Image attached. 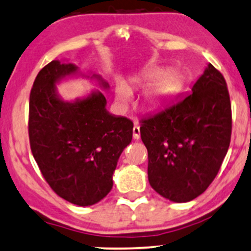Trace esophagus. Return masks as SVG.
Returning a JSON list of instances; mask_svg holds the SVG:
<instances>
[{
  "label": "esophagus",
  "mask_w": 251,
  "mask_h": 251,
  "mask_svg": "<svg viewBox=\"0 0 251 251\" xmlns=\"http://www.w3.org/2000/svg\"><path fill=\"white\" fill-rule=\"evenodd\" d=\"M132 136H134L135 140H140L141 137V131H140V126H135L134 128H132Z\"/></svg>",
  "instance_id": "1"
}]
</instances>
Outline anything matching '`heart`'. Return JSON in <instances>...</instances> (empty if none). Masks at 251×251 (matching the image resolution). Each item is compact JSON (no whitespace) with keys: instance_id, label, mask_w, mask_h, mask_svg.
<instances>
[{"instance_id":"heart-1","label":"heart","mask_w":251,"mask_h":251,"mask_svg":"<svg viewBox=\"0 0 251 251\" xmlns=\"http://www.w3.org/2000/svg\"><path fill=\"white\" fill-rule=\"evenodd\" d=\"M156 79L147 88L144 99L151 105H160L173 94L179 82V75L176 70L169 69L163 73L161 69H148L138 73L132 77V82L136 85L149 83L152 79ZM117 101L121 104H126L131 99V91L125 84H120L116 91Z\"/></svg>"}]
</instances>
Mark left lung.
I'll use <instances>...</instances> for the list:
<instances>
[{"label":"left lung","mask_w":251,"mask_h":251,"mask_svg":"<svg viewBox=\"0 0 251 251\" xmlns=\"http://www.w3.org/2000/svg\"><path fill=\"white\" fill-rule=\"evenodd\" d=\"M140 131L152 189L176 203L201 195L230 144L231 104L222 74L209 63L189 93L142 120Z\"/></svg>","instance_id":"obj_1"}]
</instances>
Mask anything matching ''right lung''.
I'll return each instance as SVG.
<instances>
[{
    "mask_svg": "<svg viewBox=\"0 0 251 251\" xmlns=\"http://www.w3.org/2000/svg\"><path fill=\"white\" fill-rule=\"evenodd\" d=\"M90 79L109 90L101 75L83 74L76 64L55 60L38 73L29 101V140L43 177L66 201L89 207L113 188L122 151L132 138V122L107 110L99 89L64 101L57 85L68 78Z\"/></svg>",
    "mask_w": 251,
    "mask_h": 251,
    "instance_id": "right-lung-1",
    "label": "right lung"
}]
</instances>
